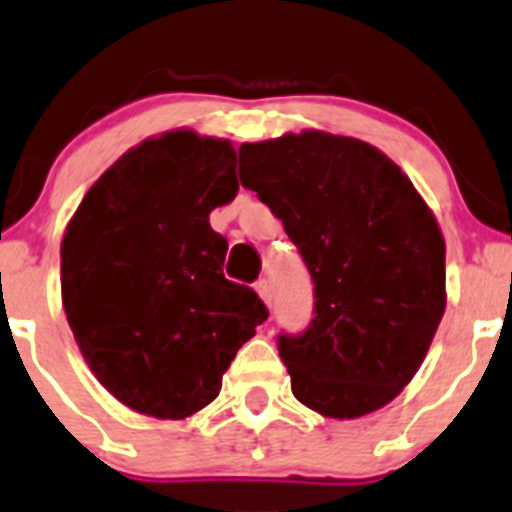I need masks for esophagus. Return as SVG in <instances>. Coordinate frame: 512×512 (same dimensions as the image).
<instances>
[{"instance_id":"esophagus-1","label":"esophagus","mask_w":512,"mask_h":512,"mask_svg":"<svg viewBox=\"0 0 512 512\" xmlns=\"http://www.w3.org/2000/svg\"><path fill=\"white\" fill-rule=\"evenodd\" d=\"M255 290H257V295L262 297V302H265V305H272V285L267 280H260L255 285Z\"/></svg>"}]
</instances>
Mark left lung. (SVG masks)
<instances>
[{
    "instance_id": "left-lung-1",
    "label": "left lung",
    "mask_w": 512,
    "mask_h": 512,
    "mask_svg": "<svg viewBox=\"0 0 512 512\" xmlns=\"http://www.w3.org/2000/svg\"><path fill=\"white\" fill-rule=\"evenodd\" d=\"M240 182L282 220L315 310L277 350L292 395L325 418L388 405L413 380L445 312V242L393 160L327 132L240 147Z\"/></svg>"
}]
</instances>
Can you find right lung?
Returning <instances> with one entry per match:
<instances>
[{
  "label": "right lung",
  "mask_w": 512,
  "mask_h": 512,
  "mask_svg": "<svg viewBox=\"0 0 512 512\" xmlns=\"http://www.w3.org/2000/svg\"><path fill=\"white\" fill-rule=\"evenodd\" d=\"M235 150L190 130L119 157L62 240V305L84 360L137 413L180 420L220 395L265 302L222 275L210 212L235 200Z\"/></svg>",
  "instance_id": "1"
}]
</instances>
